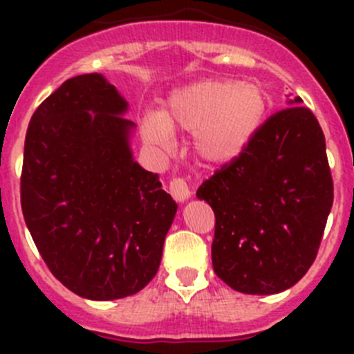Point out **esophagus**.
I'll return each instance as SVG.
<instances>
[{
  "label": "esophagus",
  "mask_w": 354,
  "mask_h": 354,
  "mask_svg": "<svg viewBox=\"0 0 354 354\" xmlns=\"http://www.w3.org/2000/svg\"><path fill=\"white\" fill-rule=\"evenodd\" d=\"M170 193L177 202H186L189 196H192V192H189V187H187L186 180L184 179H171L170 180Z\"/></svg>",
  "instance_id": "34e87169"
}]
</instances>
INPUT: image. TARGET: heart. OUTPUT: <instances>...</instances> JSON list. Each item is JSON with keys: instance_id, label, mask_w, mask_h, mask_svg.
Here are the masks:
<instances>
[{"instance_id": "1", "label": "heart", "mask_w": 354, "mask_h": 354, "mask_svg": "<svg viewBox=\"0 0 354 354\" xmlns=\"http://www.w3.org/2000/svg\"><path fill=\"white\" fill-rule=\"evenodd\" d=\"M268 109V97L257 83L205 80L175 90L167 113L150 111L142 120L145 142L168 149L174 127L193 133L196 154L211 165L234 161L252 143Z\"/></svg>"}]
</instances>
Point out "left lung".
Listing matches in <instances>:
<instances>
[{"instance_id":"8db88e82","label":"left lung","mask_w":354,"mask_h":354,"mask_svg":"<svg viewBox=\"0 0 354 354\" xmlns=\"http://www.w3.org/2000/svg\"><path fill=\"white\" fill-rule=\"evenodd\" d=\"M301 99L262 124L239 158L198 187L216 216L214 273L237 292L277 294L315 261L333 204L326 142Z\"/></svg>"}]
</instances>
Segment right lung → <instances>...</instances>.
Instances as JSON below:
<instances>
[{"instance_id": "right-lung-1", "label": "right lung", "mask_w": 354, "mask_h": 354, "mask_svg": "<svg viewBox=\"0 0 354 354\" xmlns=\"http://www.w3.org/2000/svg\"><path fill=\"white\" fill-rule=\"evenodd\" d=\"M127 106L102 74L71 77L37 108L24 142L28 230L51 273L93 301L156 277L177 212L159 175L134 161Z\"/></svg>"}]
</instances>
